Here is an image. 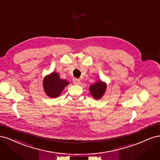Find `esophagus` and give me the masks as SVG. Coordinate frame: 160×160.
<instances>
[{"label":"esophagus","instance_id":"34e87169","mask_svg":"<svg viewBox=\"0 0 160 160\" xmlns=\"http://www.w3.org/2000/svg\"><path fill=\"white\" fill-rule=\"evenodd\" d=\"M72 83H73L75 85H79L81 83V81L79 79L74 78L73 79H72Z\"/></svg>","mask_w":160,"mask_h":160}]
</instances>
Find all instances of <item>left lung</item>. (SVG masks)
<instances>
[{"mask_svg": "<svg viewBox=\"0 0 160 160\" xmlns=\"http://www.w3.org/2000/svg\"><path fill=\"white\" fill-rule=\"evenodd\" d=\"M107 89V83L101 79L96 81L89 87V92L95 99H100L103 98Z\"/></svg>", "mask_w": 160, "mask_h": 160, "instance_id": "left-lung-1", "label": "left lung"}]
</instances>
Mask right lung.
I'll use <instances>...</instances> for the list:
<instances>
[{"instance_id":"add662e5","label":"right lung","mask_w":160,"mask_h":160,"mask_svg":"<svg viewBox=\"0 0 160 160\" xmlns=\"http://www.w3.org/2000/svg\"><path fill=\"white\" fill-rule=\"evenodd\" d=\"M69 84V81L61 79L59 74L56 71L47 75L42 80L43 89L46 95L51 98H58Z\"/></svg>"}]
</instances>
